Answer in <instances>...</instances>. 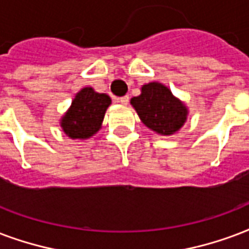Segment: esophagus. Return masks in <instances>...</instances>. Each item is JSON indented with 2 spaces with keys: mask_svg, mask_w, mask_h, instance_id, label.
<instances>
[{
  "mask_svg": "<svg viewBox=\"0 0 249 249\" xmlns=\"http://www.w3.org/2000/svg\"><path fill=\"white\" fill-rule=\"evenodd\" d=\"M117 102L121 104H124V106H126V104L129 103V96L128 95H125V96H123V98H119V99H117Z\"/></svg>",
  "mask_w": 249,
  "mask_h": 249,
  "instance_id": "obj_1",
  "label": "esophagus"
}]
</instances>
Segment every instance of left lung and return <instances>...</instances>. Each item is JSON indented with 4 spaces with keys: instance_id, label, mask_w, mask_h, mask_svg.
<instances>
[{
    "instance_id": "left-lung-1",
    "label": "left lung",
    "mask_w": 249,
    "mask_h": 249,
    "mask_svg": "<svg viewBox=\"0 0 249 249\" xmlns=\"http://www.w3.org/2000/svg\"><path fill=\"white\" fill-rule=\"evenodd\" d=\"M141 121L160 136H172L187 123L189 109L160 82L145 83L141 94L130 99Z\"/></svg>"
}]
</instances>
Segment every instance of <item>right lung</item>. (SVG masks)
Here are the masks:
<instances>
[{
	"label": "right lung",
	"instance_id": "add662e5",
	"mask_svg": "<svg viewBox=\"0 0 249 249\" xmlns=\"http://www.w3.org/2000/svg\"><path fill=\"white\" fill-rule=\"evenodd\" d=\"M112 100L92 87H83L75 94L68 111L60 119L62 132L71 140H87L99 132Z\"/></svg>",
	"mask_w": 249,
	"mask_h": 249
}]
</instances>
